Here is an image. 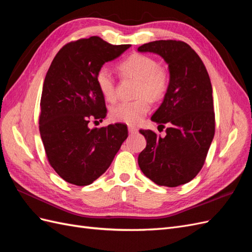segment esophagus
I'll return each instance as SVG.
<instances>
[{"mask_svg":"<svg viewBox=\"0 0 252 252\" xmlns=\"http://www.w3.org/2000/svg\"><path fill=\"white\" fill-rule=\"evenodd\" d=\"M128 131H129V133L133 134V133L138 132V129H136L134 126H128Z\"/></svg>","mask_w":252,"mask_h":252,"instance_id":"obj_1","label":"esophagus"}]
</instances>
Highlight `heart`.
Segmentation results:
<instances>
[{
    "label": "heart",
    "mask_w": 252,
    "mask_h": 252,
    "mask_svg": "<svg viewBox=\"0 0 252 252\" xmlns=\"http://www.w3.org/2000/svg\"><path fill=\"white\" fill-rule=\"evenodd\" d=\"M120 73L124 78H130L138 81L135 87L133 101L120 102L110 110L112 120L135 125L143 119L150 109V101L158 102L162 100L169 87V73L166 68L158 65L157 61L143 53H133L118 65ZM96 85L105 100L109 102L116 98V81L106 67L98 69Z\"/></svg>",
    "instance_id": "obj_1"
}]
</instances>
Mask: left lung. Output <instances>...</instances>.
I'll list each match as a JSON object with an SVG mask.
<instances>
[{"label":"left lung","instance_id":"left-lung-1","mask_svg":"<svg viewBox=\"0 0 252 252\" xmlns=\"http://www.w3.org/2000/svg\"><path fill=\"white\" fill-rule=\"evenodd\" d=\"M140 52H154L168 64L169 87L151 121L165 128L162 138L151 130L140 132L147 141L139 155L143 173L159 186L177 187L200 172L215 136L212 86L197 53L185 42L159 40L144 44Z\"/></svg>","mask_w":252,"mask_h":252}]
</instances>
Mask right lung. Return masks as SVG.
<instances>
[{"label":"right lung","instance_id":"obj_1","mask_svg":"<svg viewBox=\"0 0 252 252\" xmlns=\"http://www.w3.org/2000/svg\"><path fill=\"white\" fill-rule=\"evenodd\" d=\"M130 45H111L98 36L70 42L60 49L45 77L39 128L48 162L64 181L86 186L108 169L127 126L89 128L107 114L95 77L100 68Z\"/></svg>","mask_w":252,"mask_h":252}]
</instances>
